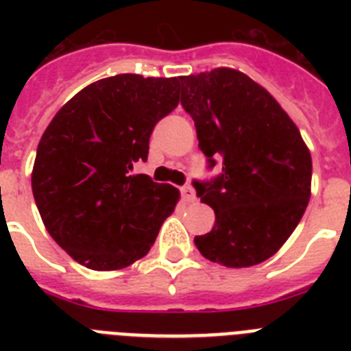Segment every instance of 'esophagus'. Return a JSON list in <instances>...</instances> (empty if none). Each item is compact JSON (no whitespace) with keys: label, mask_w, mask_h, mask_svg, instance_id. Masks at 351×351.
<instances>
[{"label":"esophagus","mask_w":351,"mask_h":351,"mask_svg":"<svg viewBox=\"0 0 351 351\" xmlns=\"http://www.w3.org/2000/svg\"><path fill=\"white\" fill-rule=\"evenodd\" d=\"M181 195H182V198H184L186 202H193V200H195V191H193V188H191L190 184L181 186Z\"/></svg>","instance_id":"34e87169"}]
</instances>
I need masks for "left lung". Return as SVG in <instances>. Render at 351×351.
<instances>
[{
	"instance_id": "8db88e82",
	"label": "left lung",
	"mask_w": 351,
	"mask_h": 351,
	"mask_svg": "<svg viewBox=\"0 0 351 351\" xmlns=\"http://www.w3.org/2000/svg\"><path fill=\"white\" fill-rule=\"evenodd\" d=\"M209 181H193L216 221L195 246L225 267L271 258L295 230L311 195V154L300 132L262 86L232 68L179 77Z\"/></svg>"
}]
</instances>
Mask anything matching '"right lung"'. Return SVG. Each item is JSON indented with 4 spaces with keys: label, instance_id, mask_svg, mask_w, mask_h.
Listing matches in <instances>:
<instances>
[{
    "label": "right lung",
    "instance_id": "add662e5",
    "mask_svg": "<svg viewBox=\"0 0 351 351\" xmlns=\"http://www.w3.org/2000/svg\"><path fill=\"white\" fill-rule=\"evenodd\" d=\"M179 104V79L135 73L96 80L51 121L31 188L42 221L71 258L117 271L145 256L179 200L172 184L133 173L149 137Z\"/></svg>",
    "mask_w": 351,
    "mask_h": 351
}]
</instances>
